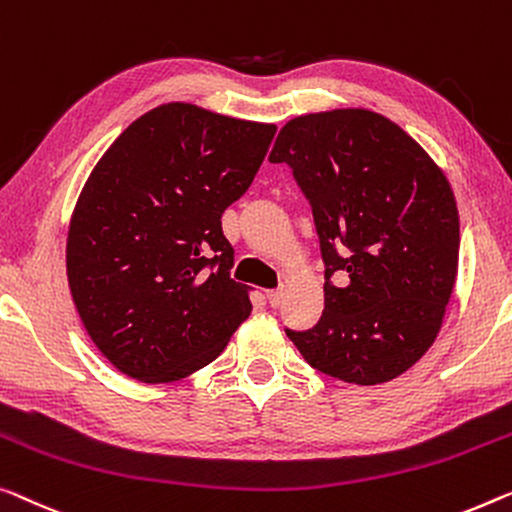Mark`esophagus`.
I'll return each mask as SVG.
<instances>
[{
    "mask_svg": "<svg viewBox=\"0 0 512 512\" xmlns=\"http://www.w3.org/2000/svg\"><path fill=\"white\" fill-rule=\"evenodd\" d=\"M266 299H269L271 308H280L285 301V289H271V292H266Z\"/></svg>",
    "mask_w": 512,
    "mask_h": 512,
    "instance_id": "esophagus-1",
    "label": "esophagus"
}]
</instances>
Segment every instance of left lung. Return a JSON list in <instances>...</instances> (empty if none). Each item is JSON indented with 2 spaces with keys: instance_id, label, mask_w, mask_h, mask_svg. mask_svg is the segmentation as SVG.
Here are the masks:
<instances>
[{
  "instance_id": "8db88e82",
  "label": "left lung",
  "mask_w": 512,
  "mask_h": 512,
  "mask_svg": "<svg viewBox=\"0 0 512 512\" xmlns=\"http://www.w3.org/2000/svg\"><path fill=\"white\" fill-rule=\"evenodd\" d=\"M269 160L289 165L310 202L324 262L322 317L287 338L349 384L407 372L437 338L457 276L460 218L444 172L370 110L296 117Z\"/></svg>"
}]
</instances>
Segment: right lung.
<instances>
[{"label":"right lung","instance_id":"add662e5","mask_svg":"<svg viewBox=\"0 0 512 512\" xmlns=\"http://www.w3.org/2000/svg\"><path fill=\"white\" fill-rule=\"evenodd\" d=\"M276 126L167 103L114 140L75 204L66 271L82 324L114 368L160 384L209 365L250 315L225 209Z\"/></svg>","mask_w":512,"mask_h":512}]
</instances>
